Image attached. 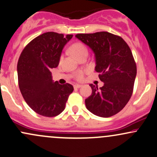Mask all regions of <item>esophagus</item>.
Instances as JSON below:
<instances>
[{"label": "esophagus", "mask_w": 157, "mask_h": 157, "mask_svg": "<svg viewBox=\"0 0 157 157\" xmlns=\"http://www.w3.org/2000/svg\"><path fill=\"white\" fill-rule=\"evenodd\" d=\"M81 86H81V85H80V84L74 85V88H75V89H80Z\"/></svg>", "instance_id": "obj_1"}]
</instances>
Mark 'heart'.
Masks as SVG:
<instances>
[{
    "instance_id": "1",
    "label": "heart",
    "mask_w": 157,
    "mask_h": 157,
    "mask_svg": "<svg viewBox=\"0 0 157 157\" xmlns=\"http://www.w3.org/2000/svg\"><path fill=\"white\" fill-rule=\"evenodd\" d=\"M71 52L76 57H78L79 56L84 53H88V49L86 47V46L81 43H76L74 44L72 46H71ZM84 72L82 71H79L76 74V78L77 80H82L83 78Z\"/></svg>"
}]
</instances>
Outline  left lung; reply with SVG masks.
Masks as SVG:
<instances>
[{
	"label": "left lung",
	"mask_w": 157,
	"mask_h": 157,
	"mask_svg": "<svg viewBox=\"0 0 157 157\" xmlns=\"http://www.w3.org/2000/svg\"><path fill=\"white\" fill-rule=\"evenodd\" d=\"M75 37L92 50L95 71L104 82L100 89L89 85L92 93L85 100L86 109L100 117L116 114L129 101L134 89L136 66L130 48L121 37L107 32Z\"/></svg>",
	"instance_id": "obj_1"
}]
</instances>
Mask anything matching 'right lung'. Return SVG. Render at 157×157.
<instances>
[{
  "label": "right lung",
  "mask_w": 157,
  "mask_h": 157,
  "mask_svg": "<svg viewBox=\"0 0 157 157\" xmlns=\"http://www.w3.org/2000/svg\"><path fill=\"white\" fill-rule=\"evenodd\" d=\"M73 35L46 32L32 40L19 57L17 77L21 92L31 109L44 117L63 111L74 88L52 80L51 70L59 65L65 45Z\"/></svg>",
  "instance_id": "1"
}]
</instances>
